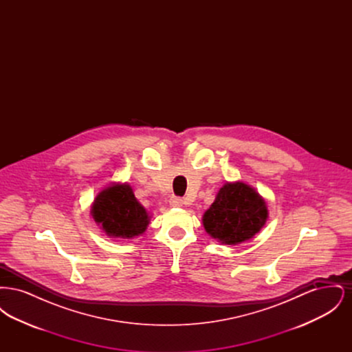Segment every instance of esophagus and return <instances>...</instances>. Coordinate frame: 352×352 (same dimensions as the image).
Listing matches in <instances>:
<instances>
[{
  "instance_id": "34e87169",
  "label": "esophagus",
  "mask_w": 352,
  "mask_h": 352,
  "mask_svg": "<svg viewBox=\"0 0 352 352\" xmlns=\"http://www.w3.org/2000/svg\"><path fill=\"white\" fill-rule=\"evenodd\" d=\"M182 204H184V199L179 198V197H173V198L170 199V206H171V207H181Z\"/></svg>"
}]
</instances>
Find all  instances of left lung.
Listing matches in <instances>:
<instances>
[{
    "label": "left lung",
    "mask_w": 352,
    "mask_h": 352,
    "mask_svg": "<svg viewBox=\"0 0 352 352\" xmlns=\"http://www.w3.org/2000/svg\"><path fill=\"white\" fill-rule=\"evenodd\" d=\"M268 218L264 199L243 182L226 184L203 215L206 231L223 244L234 245L250 240Z\"/></svg>",
    "instance_id": "left-lung-1"
}]
</instances>
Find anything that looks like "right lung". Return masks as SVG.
I'll return each instance as SVG.
<instances>
[{
  "mask_svg": "<svg viewBox=\"0 0 352 352\" xmlns=\"http://www.w3.org/2000/svg\"><path fill=\"white\" fill-rule=\"evenodd\" d=\"M92 217L108 236L131 239L144 234L149 217L134 198L128 184H112L104 188L92 206Z\"/></svg>",
  "mask_w": 352,
  "mask_h": 352,
  "instance_id": "obj_1",
  "label": "right lung"
}]
</instances>
